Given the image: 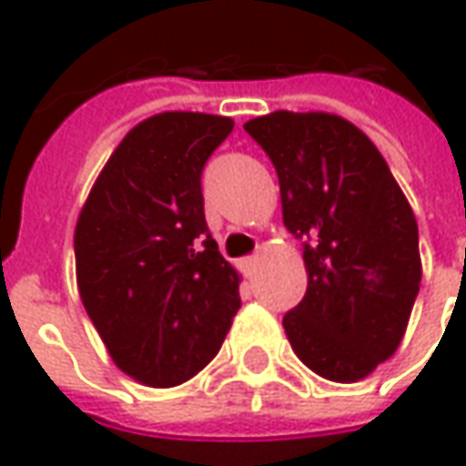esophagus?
Here are the masks:
<instances>
[{
  "label": "esophagus",
  "instance_id": "1",
  "mask_svg": "<svg viewBox=\"0 0 466 466\" xmlns=\"http://www.w3.org/2000/svg\"><path fill=\"white\" fill-rule=\"evenodd\" d=\"M256 267V256H248V258H243V269H254Z\"/></svg>",
  "mask_w": 466,
  "mask_h": 466
}]
</instances>
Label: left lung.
<instances>
[{
    "mask_svg": "<svg viewBox=\"0 0 466 466\" xmlns=\"http://www.w3.org/2000/svg\"><path fill=\"white\" fill-rule=\"evenodd\" d=\"M271 158L284 228L302 240L308 292L282 326L315 374L357 382L400 346L420 287L418 223L357 125L271 112L243 125Z\"/></svg>",
    "mask_w": 466,
    "mask_h": 466,
    "instance_id": "obj_1",
    "label": "left lung"
}]
</instances>
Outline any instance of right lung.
I'll return each instance as SVG.
<instances>
[{
	"mask_svg": "<svg viewBox=\"0 0 466 466\" xmlns=\"http://www.w3.org/2000/svg\"><path fill=\"white\" fill-rule=\"evenodd\" d=\"M233 120L161 112L109 156L74 233L79 295L115 364L151 387L195 377L238 313L205 220L202 171Z\"/></svg>",
	"mask_w": 466,
	"mask_h": 466,
	"instance_id": "add662e5",
	"label": "right lung"
}]
</instances>
